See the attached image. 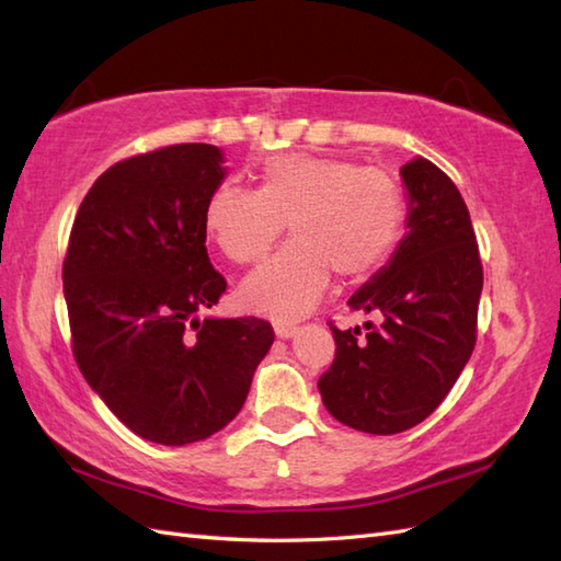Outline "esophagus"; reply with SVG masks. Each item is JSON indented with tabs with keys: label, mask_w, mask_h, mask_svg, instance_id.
<instances>
[{
	"label": "esophagus",
	"mask_w": 561,
	"mask_h": 561,
	"mask_svg": "<svg viewBox=\"0 0 561 561\" xmlns=\"http://www.w3.org/2000/svg\"><path fill=\"white\" fill-rule=\"evenodd\" d=\"M274 335H277L279 340H289L296 335V325H287V323H277L274 325Z\"/></svg>",
	"instance_id": "1"
}]
</instances>
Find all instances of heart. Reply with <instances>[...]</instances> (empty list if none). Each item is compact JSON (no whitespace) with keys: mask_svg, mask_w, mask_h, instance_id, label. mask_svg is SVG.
Masks as SVG:
<instances>
[{"mask_svg":"<svg viewBox=\"0 0 561 561\" xmlns=\"http://www.w3.org/2000/svg\"><path fill=\"white\" fill-rule=\"evenodd\" d=\"M294 241L250 274L241 301L250 311L296 320L323 299L332 272L354 284L383 265L408 221L396 175L354 159L277 153L260 185L221 183L205 205V229L236 265H255L287 229Z\"/></svg>","mask_w":561,"mask_h":561,"instance_id":"heart-1","label":"heart"}]
</instances>
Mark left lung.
<instances>
[{
    "mask_svg": "<svg viewBox=\"0 0 561 561\" xmlns=\"http://www.w3.org/2000/svg\"><path fill=\"white\" fill-rule=\"evenodd\" d=\"M408 233L350 311L378 318L340 330L335 359L320 376L323 404L356 432L390 436L424 422L456 386L478 342L482 260L456 183L426 159L402 165Z\"/></svg>",
    "mask_w": 561,
    "mask_h": 561,
    "instance_id": "obj_1",
    "label": "left lung"
}]
</instances>
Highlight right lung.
<instances>
[{
	"label": "right lung",
	"mask_w": 561,
	"mask_h": 561,
	"mask_svg": "<svg viewBox=\"0 0 561 561\" xmlns=\"http://www.w3.org/2000/svg\"><path fill=\"white\" fill-rule=\"evenodd\" d=\"M221 181L217 147H159L111 165L71 224V352L117 420L153 444H195L229 424L274 342L255 316L195 318L226 291L205 229Z\"/></svg>",
	"instance_id": "1"
}]
</instances>
